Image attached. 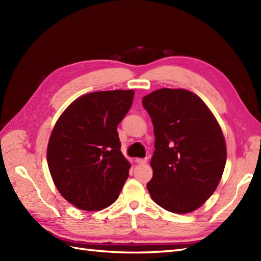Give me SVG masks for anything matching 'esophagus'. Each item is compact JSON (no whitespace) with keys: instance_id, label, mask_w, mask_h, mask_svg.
Wrapping results in <instances>:
<instances>
[{"instance_id":"1","label":"esophagus","mask_w":261,"mask_h":261,"mask_svg":"<svg viewBox=\"0 0 261 261\" xmlns=\"http://www.w3.org/2000/svg\"><path fill=\"white\" fill-rule=\"evenodd\" d=\"M136 163L139 165H145L147 163V158H138L136 159Z\"/></svg>"}]
</instances>
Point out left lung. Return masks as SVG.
Masks as SVG:
<instances>
[{"label":"left lung","mask_w":261,"mask_h":261,"mask_svg":"<svg viewBox=\"0 0 261 261\" xmlns=\"http://www.w3.org/2000/svg\"><path fill=\"white\" fill-rule=\"evenodd\" d=\"M154 132L153 175L147 184L159 206L193 212L218 187L226 162L222 130L201 98L186 90L162 88L142 98Z\"/></svg>","instance_id":"1"}]
</instances>
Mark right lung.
I'll return each instance as SVG.
<instances>
[{
    "label": "right lung",
    "mask_w": 261,
    "mask_h": 261,
    "mask_svg": "<svg viewBox=\"0 0 261 261\" xmlns=\"http://www.w3.org/2000/svg\"><path fill=\"white\" fill-rule=\"evenodd\" d=\"M134 91L83 95L60 115L49 139L48 167L57 190L77 208L98 211L116 201L131 165L116 131Z\"/></svg>",
    "instance_id": "obj_1"
}]
</instances>
